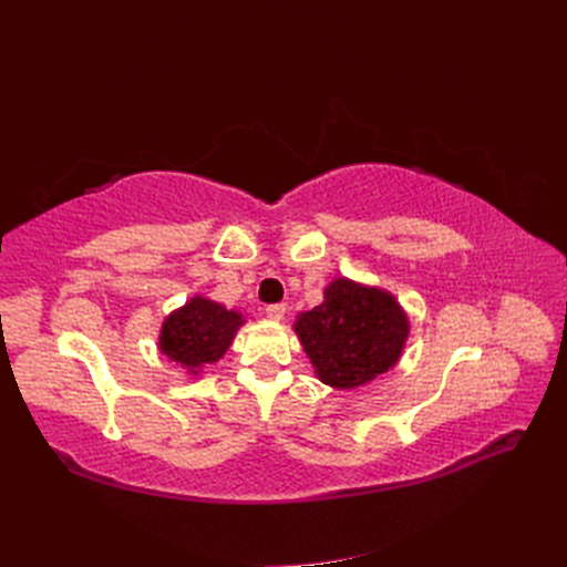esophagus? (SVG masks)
<instances>
[{"label":"esophagus","mask_w":567,"mask_h":567,"mask_svg":"<svg viewBox=\"0 0 567 567\" xmlns=\"http://www.w3.org/2000/svg\"><path fill=\"white\" fill-rule=\"evenodd\" d=\"M265 315H267L269 319H274V321H281V319L286 317V305H267Z\"/></svg>","instance_id":"esophagus-1"}]
</instances>
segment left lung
<instances>
[{
    "label": "left lung",
    "instance_id": "1",
    "mask_svg": "<svg viewBox=\"0 0 567 567\" xmlns=\"http://www.w3.org/2000/svg\"><path fill=\"white\" fill-rule=\"evenodd\" d=\"M293 329L317 379L354 390L400 362L409 317L390 290L338 277L323 288L321 305L298 315Z\"/></svg>",
    "mask_w": 567,
    "mask_h": 567
}]
</instances>
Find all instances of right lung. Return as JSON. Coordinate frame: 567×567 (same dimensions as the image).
I'll return each mask as SVG.
<instances>
[{
    "mask_svg": "<svg viewBox=\"0 0 567 567\" xmlns=\"http://www.w3.org/2000/svg\"><path fill=\"white\" fill-rule=\"evenodd\" d=\"M246 323L244 315L227 310L205 296H194L179 310L169 312L163 321L158 348L169 362L198 375L205 367L219 362L227 354L236 331Z\"/></svg>",
    "mask_w": 567,
    "mask_h": 567,
    "instance_id": "1",
    "label": "right lung"
}]
</instances>
